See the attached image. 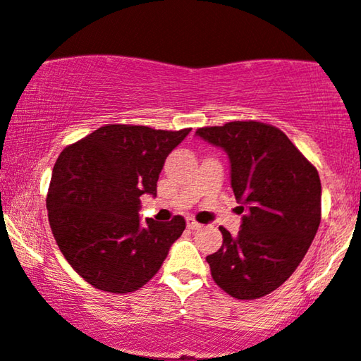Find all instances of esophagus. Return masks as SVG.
<instances>
[{
  "label": "esophagus",
  "mask_w": 361,
  "mask_h": 361,
  "mask_svg": "<svg viewBox=\"0 0 361 361\" xmlns=\"http://www.w3.org/2000/svg\"><path fill=\"white\" fill-rule=\"evenodd\" d=\"M186 226H188L190 230H198V228H202V225H200V223L196 221L195 218H191V216L186 218Z\"/></svg>",
  "instance_id": "esophagus-1"
}]
</instances>
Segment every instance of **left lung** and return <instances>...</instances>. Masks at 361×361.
<instances>
[{"instance_id":"left-lung-1","label":"left lung","mask_w":361,"mask_h":361,"mask_svg":"<svg viewBox=\"0 0 361 361\" xmlns=\"http://www.w3.org/2000/svg\"><path fill=\"white\" fill-rule=\"evenodd\" d=\"M228 153L241 230L220 226L223 245L207 257L214 283L238 300L271 293L293 275L322 220L317 168L276 126L230 121L196 130Z\"/></svg>"}]
</instances>
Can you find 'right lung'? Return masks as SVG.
Masks as SVG:
<instances>
[{"mask_svg": "<svg viewBox=\"0 0 361 361\" xmlns=\"http://www.w3.org/2000/svg\"><path fill=\"white\" fill-rule=\"evenodd\" d=\"M190 131L104 125L58 157L47 196L49 226L66 262L94 288L140 290L183 233L180 214L141 223L138 209L141 195L157 196L166 157Z\"/></svg>", "mask_w": 361, "mask_h": 361, "instance_id": "add662e5", "label": "right lung"}]
</instances>
